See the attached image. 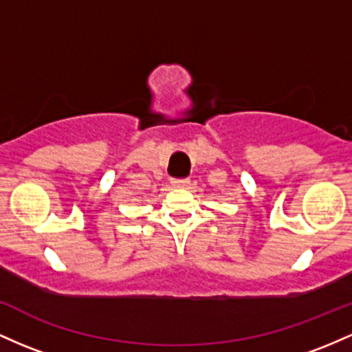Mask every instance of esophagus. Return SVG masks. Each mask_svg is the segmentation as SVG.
Instances as JSON below:
<instances>
[{
	"mask_svg": "<svg viewBox=\"0 0 352 352\" xmlns=\"http://www.w3.org/2000/svg\"><path fill=\"white\" fill-rule=\"evenodd\" d=\"M188 184H190V180H188V179H173V180H172L173 187L184 188V187H187Z\"/></svg>",
	"mask_w": 352,
	"mask_h": 352,
	"instance_id": "34e87169",
	"label": "esophagus"
}]
</instances>
